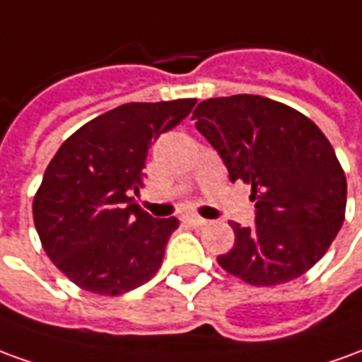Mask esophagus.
Wrapping results in <instances>:
<instances>
[{
	"mask_svg": "<svg viewBox=\"0 0 362 362\" xmlns=\"http://www.w3.org/2000/svg\"><path fill=\"white\" fill-rule=\"evenodd\" d=\"M182 221L188 225V227H202V225L207 223L204 217H198V216H186Z\"/></svg>",
	"mask_w": 362,
	"mask_h": 362,
	"instance_id": "1",
	"label": "esophagus"
}]
</instances>
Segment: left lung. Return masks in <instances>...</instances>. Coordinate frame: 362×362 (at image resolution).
<instances>
[{
	"label": "left lung",
	"mask_w": 362,
	"mask_h": 362,
	"mask_svg": "<svg viewBox=\"0 0 362 362\" xmlns=\"http://www.w3.org/2000/svg\"><path fill=\"white\" fill-rule=\"evenodd\" d=\"M196 127L229 170L251 184L252 227L231 221L233 249L221 269L252 286L302 276L327 252L345 221L347 178L312 119L262 95L211 98L194 111Z\"/></svg>",
	"instance_id": "left-lung-1"
}]
</instances>
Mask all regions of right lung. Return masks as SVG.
I'll use <instances>...</instances> for the list:
<instances>
[{"label":"right lung","mask_w":362,"mask_h":362,"mask_svg":"<svg viewBox=\"0 0 362 362\" xmlns=\"http://www.w3.org/2000/svg\"><path fill=\"white\" fill-rule=\"evenodd\" d=\"M196 100L125 103L72 133L33 199L42 249L76 286L119 296L160 269L178 219H153L135 204L148 146L188 117Z\"/></svg>","instance_id":"add662e5"}]
</instances>
